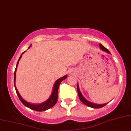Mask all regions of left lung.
<instances>
[{"mask_svg": "<svg viewBox=\"0 0 131 131\" xmlns=\"http://www.w3.org/2000/svg\"><path fill=\"white\" fill-rule=\"evenodd\" d=\"M99 47H100V48L102 50L107 52V53H108L110 54V51H108V50L106 48L104 47L102 44H100V43H99ZM77 88L78 94V96H79V98L80 99V101H81L84 104H85L86 105L88 106V107L93 108H100L103 107L107 104V103L104 104H93V103H92V102H89V101L86 100V99L83 97V96L82 95V94L81 92H80V90L79 89V86H78V84H77Z\"/></svg>", "mask_w": 131, "mask_h": 131, "instance_id": "obj_1", "label": "left lung"}]
</instances>
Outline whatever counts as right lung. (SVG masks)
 <instances>
[{
  "instance_id": "1",
  "label": "right lung",
  "mask_w": 131,
  "mask_h": 131,
  "mask_svg": "<svg viewBox=\"0 0 131 131\" xmlns=\"http://www.w3.org/2000/svg\"><path fill=\"white\" fill-rule=\"evenodd\" d=\"M31 45L29 46V48L30 47ZM25 53V51H24L23 53L21 54V55L20 56V58H19L18 62H17V66L16 68H15V72H14V86H15V91H16V93L18 95V97L20 99V100L21 102H22L23 104H24L26 107H27L29 108H30L33 110L36 111H43L47 110L50 108L53 107L54 105L56 104L57 101V92H58V89H59V87L60 84L61 83L63 80H64V79L67 78V75H64L63 77L59 78L56 81V83H54V88H53V92H52L51 95L50 96V97H49V99H47L45 102H43L42 104H30L29 102H26V101H24L23 99L22 98L20 94H19L18 90H17L16 87L15 86V77H16V74H15V72H16L17 70V65H18L19 61H20V59L22 57V54Z\"/></svg>"
}]
</instances>
